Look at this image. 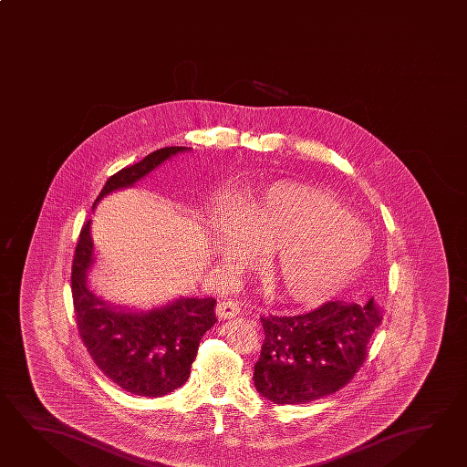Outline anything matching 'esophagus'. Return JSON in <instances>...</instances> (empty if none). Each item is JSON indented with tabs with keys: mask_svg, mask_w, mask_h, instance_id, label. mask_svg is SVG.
<instances>
[{
	"mask_svg": "<svg viewBox=\"0 0 467 467\" xmlns=\"http://www.w3.org/2000/svg\"><path fill=\"white\" fill-rule=\"evenodd\" d=\"M215 311H217L220 320H230V318H235L240 313V306L237 303L227 300V302H220Z\"/></svg>",
	"mask_w": 467,
	"mask_h": 467,
	"instance_id": "1",
	"label": "esophagus"
}]
</instances>
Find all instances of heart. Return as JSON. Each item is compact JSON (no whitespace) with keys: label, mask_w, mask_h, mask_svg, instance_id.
<instances>
[{"label":"heart","mask_w":467,"mask_h":467,"mask_svg":"<svg viewBox=\"0 0 467 467\" xmlns=\"http://www.w3.org/2000/svg\"><path fill=\"white\" fill-rule=\"evenodd\" d=\"M219 258L230 268L260 256L268 292L284 302H320L371 252L365 225L335 197L310 185L278 182L212 213Z\"/></svg>","instance_id":"heart-1"}]
</instances>
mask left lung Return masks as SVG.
<instances>
[{
  "mask_svg": "<svg viewBox=\"0 0 467 467\" xmlns=\"http://www.w3.org/2000/svg\"><path fill=\"white\" fill-rule=\"evenodd\" d=\"M383 320L366 305L328 302L295 317H262L265 339L255 363L256 391L275 404H305L337 393L365 363Z\"/></svg>",
  "mask_w": 467,
  "mask_h": 467,
  "instance_id": "1",
  "label": "left lung"
}]
</instances>
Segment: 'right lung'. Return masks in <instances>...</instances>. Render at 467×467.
I'll use <instances>...</instances> for the list:
<instances>
[{"mask_svg":"<svg viewBox=\"0 0 467 467\" xmlns=\"http://www.w3.org/2000/svg\"><path fill=\"white\" fill-rule=\"evenodd\" d=\"M189 150L164 147L138 164L110 175L92 207L104 195L130 187L169 157ZM91 219L81 229L71 270L74 315L79 337L96 366L112 383L136 396L159 398L181 388L191 375L199 343L213 327V298H179L147 311L116 310L88 288L94 262Z\"/></svg>","mask_w":467,"mask_h":467,"instance_id":"right-lung-1","label":"right lung"}]
</instances>
